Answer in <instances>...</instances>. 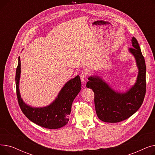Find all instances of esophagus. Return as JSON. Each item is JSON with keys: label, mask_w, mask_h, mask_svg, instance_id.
<instances>
[{"label": "esophagus", "mask_w": 155, "mask_h": 155, "mask_svg": "<svg viewBox=\"0 0 155 155\" xmlns=\"http://www.w3.org/2000/svg\"><path fill=\"white\" fill-rule=\"evenodd\" d=\"M80 79L82 80V82H85L87 80V72H82L80 74Z\"/></svg>", "instance_id": "obj_1"}]
</instances>
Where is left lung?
I'll return each instance as SVG.
<instances>
[{
	"label": "left lung",
	"mask_w": 155,
	"mask_h": 155,
	"mask_svg": "<svg viewBox=\"0 0 155 155\" xmlns=\"http://www.w3.org/2000/svg\"><path fill=\"white\" fill-rule=\"evenodd\" d=\"M133 47L128 49L136 60L138 73L136 82L125 92L114 89L101 76L97 74L88 77L87 87L94 92L97 115L105 123H119L140 109L146 94V64L137 41L131 39Z\"/></svg>",
	"instance_id": "8db88e82"
}]
</instances>
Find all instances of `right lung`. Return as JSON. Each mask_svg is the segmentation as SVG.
<instances>
[{
	"label": "right lung",
	"mask_w": 155,
	"mask_h": 155,
	"mask_svg": "<svg viewBox=\"0 0 155 155\" xmlns=\"http://www.w3.org/2000/svg\"><path fill=\"white\" fill-rule=\"evenodd\" d=\"M21 67L19 56L15 72V85L18 102L24 114L34 123L47 129H58L67 124L73 101L82 87L80 76L77 75L68 80L50 104L44 107H36L26 104L21 97L19 90Z\"/></svg>",
	"instance_id": "obj_1"
}]
</instances>
